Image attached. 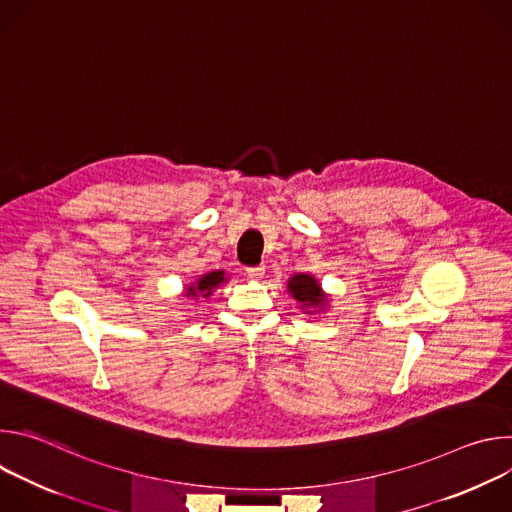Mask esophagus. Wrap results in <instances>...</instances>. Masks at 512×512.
I'll return each instance as SVG.
<instances>
[{
	"mask_svg": "<svg viewBox=\"0 0 512 512\" xmlns=\"http://www.w3.org/2000/svg\"><path fill=\"white\" fill-rule=\"evenodd\" d=\"M265 273V265H255V267H247V275L251 279H261Z\"/></svg>",
	"mask_w": 512,
	"mask_h": 512,
	"instance_id": "obj_1",
	"label": "esophagus"
}]
</instances>
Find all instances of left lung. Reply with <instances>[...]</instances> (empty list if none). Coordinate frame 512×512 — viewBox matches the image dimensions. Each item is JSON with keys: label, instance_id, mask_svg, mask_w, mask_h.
<instances>
[{"label": "left lung", "instance_id": "1", "mask_svg": "<svg viewBox=\"0 0 512 512\" xmlns=\"http://www.w3.org/2000/svg\"><path fill=\"white\" fill-rule=\"evenodd\" d=\"M287 291L291 294V298L298 300L302 304L304 310H308V314L312 312H320L324 310L328 298L322 291L318 279L310 273H296L291 275V279L287 281Z\"/></svg>", "mask_w": 512, "mask_h": 512}]
</instances>
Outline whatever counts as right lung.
<instances>
[{
	"label": "right lung",
	"instance_id": "1",
	"mask_svg": "<svg viewBox=\"0 0 512 512\" xmlns=\"http://www.w3.org/2000/svg\"><path fill=\"white\" fill-rule=\"evenodd\" d=\"M221 283H227V275L225 271H210V273H204L202 277H198L196 283H190L186 287V296L188 298H208L212 294V289H216Z\"/></svg>",
	"mask_w": 512,
	"mask_h": 512
}]
</instances>
